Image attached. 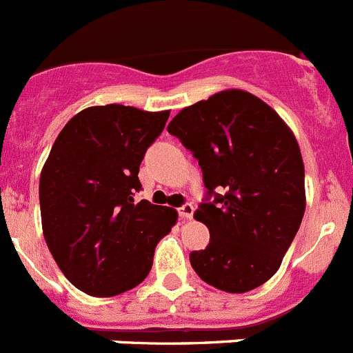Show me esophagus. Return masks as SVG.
<instances>
[{"instance_id": "obj_1", "label": "esophagus", "mask_w": 353, "mask_h": 353, "mask_svg": "<svg viewBox=\"0 0 353 353\" xmlns=\"http://www.w3.org/2000/svg\"><path fill=\"white\" fill-rule=\"evenodd\" d=\"M179 214H180V218H182V219H191L192 214H194V207H192L191 203H185V205L180 207Z\"/></svg>"}]
</instances>
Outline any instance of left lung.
<instances>
[{"label": "left lung", "mask_w": 353, "mask_h": 353, "mask_svg": "<svg viewBox=\"0 0 353 353\" xmlns=\"http://www.w3.org/2000/svg\"><path fill=\"white\" fill-rule=\"evenodd\" d=\"M168 132L198 159L207 188L194 219L207 225L210 241L191 252L192 270L227 293L263 285L279 271L305 212V170L293 132L241 89L182 108Z\"/></svg>", "instance_id": "8db88e82"}]
</instances>
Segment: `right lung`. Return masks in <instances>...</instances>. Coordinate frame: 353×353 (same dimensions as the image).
I'll list each match as a JSON object with an SVG mask.
<instances>
[{"label": "right lung", "mask_w": 353, "mask_h": 353, "mask_svg": "<svg viewBox=\"0 0 353 353\" xmlns=\"http://www.w3.org/2000/svg\"><path fill=\"white\" fill-rule=\"evenodd\" d=\"M168 117L170 110L89 107L51 146L39 182L42 232L65 279L90 296L139 285L179 219L174 209L134 200L144 153Z\"/></svg>", "instance_id": "1"}]
</instances>
